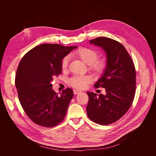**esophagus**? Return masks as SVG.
<instances>
[{"instance_id":"esophagus-1","label":"esophagus","mask_w":156,"mask_h":156,"mask_svg":"<svg viewBox=\"0 0 156 156\" xmlns=\"http://www.w3.org/2000/svg\"><path fill=\"white\" fill-rule=\"evenodd\" d=\"M80 92H80V90H74V94H80Z\"/></svg>"}]
</instances>
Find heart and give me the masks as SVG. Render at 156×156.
Wrapping results in <instances>:
<instances>
[{"instance_id":"heart-1","label":"heart","mask_w":156,"mask_h":156,"mask_svg":"<svg viewBox=\"0 0 156 156\" xmlns=\"http://www.w3.org/2000/svg\"><path fill=\"white\" fill-rule=\"evenodd\" d=\"M82 59L86 64L88 65V68L95 74H101L104 71L106 67V62L104 59H97L98 53L93 49L89 48H80L72 54ZM69 57L66 56L62 59V68L66 69L68 67ZM90 82V78L88 76H75L68 81L71 87L78 89H82L86 87Z\"/></svg>"}]
</instances>
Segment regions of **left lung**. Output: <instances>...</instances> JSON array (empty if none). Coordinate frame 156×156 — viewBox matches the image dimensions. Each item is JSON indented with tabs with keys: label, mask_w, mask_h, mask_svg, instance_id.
Returning <instances> with one entry per match:
<instances>
[{
	"label": "left lung",
	"mask_w": 156,
	"mask_h": 156,
	"mask_svg": "<svg viewBox=\"0 0 156 156\" xmlns=\"http://www.w3.org/2000/svg\"><path fill=\"white\" fill-rule=\"evenodd\" d=\"M90 44L99 46L107 54V65L96 88H105L106 94L87 92V112L96 123L109 125L121 118L132 105L136 88V73L133 59L125 47L111 38L91 39Z\"/></svg>",
	"instance_id": "obj_1"
}]
</instances>
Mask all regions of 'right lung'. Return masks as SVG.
Here are the masks:
<instances>
[{"label":"right lung","mask_w":156,"mask_h":156,"mask_svg":"<svg viewBox=\"0 0 156 156\" xmlns=\"http://www.w3.org/2000/svg\"><path fill=\"white\" fill-rule=\"evenodd\" d=\"M76 46L44 44L26 54L16 69L15 86L23 110L38 125L53 127L61 122L74 96L71 88L58 95L51 82L62 72V62Z\"/></svg>","instance_id":"obj_1"}]
</instances>
